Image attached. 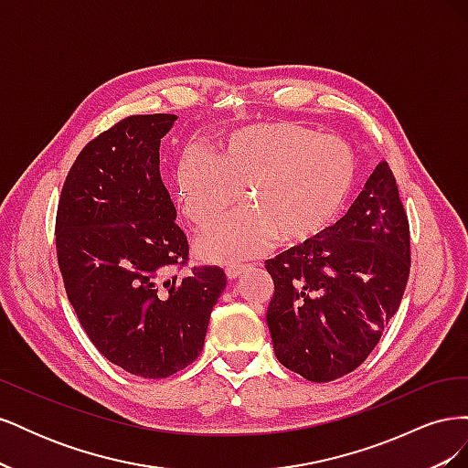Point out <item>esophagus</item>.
<instances>
[{
  "mask_svg": "<svg viewBox=\"0 0 468 468\" xmlns=\"http://www.w3.org/2000/svg\"><path fill=\"white\" fill-rule=\"evenodd\" d=\"M244 269H246L244 263H229V265H226L224 271H226V277H229V279L232 281V279H236L239 273H242Z\"/></svg>",
  "mask_w": 468,
  "mask_h": 468,
  "instance_id": "1",
  "label": "esophagus"
}]
</instances>
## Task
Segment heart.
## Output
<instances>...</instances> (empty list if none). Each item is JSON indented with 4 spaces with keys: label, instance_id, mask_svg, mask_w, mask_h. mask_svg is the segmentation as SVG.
<instances>
[{
    "label": "heart",
    "instance_id": "obj_1",
    "mask_svg": "<svg viewBox=\"0 0 468 468\" xmlns=\"http://www.w3.org/2000/svg\"><path fill=\"white\" fill-rule=\"evenodd\" d=\"M218 158L189 146L176 164V197L197 229L236 205L244 208L197 238L201 258L229 261L260 253L273 238L301 246L344 215L359 181L357 155L344 140L299 122L248 124L226 134Z\"/></svg>",
    "mask_w": 468,
    "mask_h": 468
}]
</instances>
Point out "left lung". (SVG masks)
Listing matches in <instances>:
<instances>
[{
	"mask_svg": "<svg viewBox=\"0 0 468 468\" xmlns=\"http://www.w3.org/2000/svg\"><path fill=\"white\" fill-rule=\"evenodd\" d=\"M277 359L313 382L344 377L369 357L396 314L410 275V226L380 162L328 232L265 261Z\"/></svg>",
	"mask_w": 468,
	"mask_h": 468,
	"instance_id": "left-lung-1",
	"label": "left lung"
}]
</instances>
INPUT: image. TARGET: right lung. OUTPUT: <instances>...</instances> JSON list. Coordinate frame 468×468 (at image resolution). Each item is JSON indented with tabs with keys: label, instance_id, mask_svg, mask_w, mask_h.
<instances>
[{
	"label": "right lung",
	"instance_id": "1",
	"mask_svg": "<svg viewBox=\"0 0 468 468\" xmlns=\"http://www.w3.org/2000/svg\"><path fill=\"white\" fill-rule=\"evenodd\" d=\"M176 121L133 115L93 138L69 169L56 215V253L81 328L111 363L144 378L199 357L226 287L217 265L165 277L189 256L160 177V143Z\"/></svg>",
	"mask_w": 468,
	"mask_h": 468
}]
</instances>
